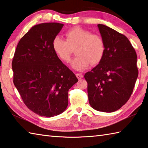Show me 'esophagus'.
Instances as JSON below:
<instances>
[{
	"instance_id": "obj_1",
	"label": "esophagus",
	"mask_w": 148,
	"mask_h": 148,
	"mask_svg": "<svg viewBox=\"0 0 148 148\" xmlns=\"http://www.w3.org/2000/svg\"><path fill=\"white\" fill-rule=\"evenodd\" d=\"M76 76H77L78 79H82V78H83L84 75L82 73H77L76 74Z\"/></svg>"
}]
</instances>
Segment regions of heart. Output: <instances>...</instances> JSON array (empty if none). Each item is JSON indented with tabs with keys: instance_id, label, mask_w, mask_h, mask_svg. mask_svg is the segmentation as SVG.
Instances as JSON below:
<instances>
[{
	"instance_id": "b5f03b06",
	"label": "heart",
	"mask_w": 148,
	"mask_h": 148,
	"mask_svg": "<svg viewBox=\"0 0 148 148\" xmlns=\"http://www.w3.org/2000/svg\"><path fill=\"white\" fill-rule=\"evenodd\" d=\"M66 40L60 36L55 37L52 48L58 57L64 62L70 60L73 49L77 55L71 61L72 68L83 71L90 65H97L104 57L105 42L100 36L92 34L90 31L75 27L66 33Z\"/></svg>"
}]
</instances>
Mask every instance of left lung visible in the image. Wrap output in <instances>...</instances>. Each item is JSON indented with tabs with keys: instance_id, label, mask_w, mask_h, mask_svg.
I'll return each instance as SVG.
<instances>
[{
	"instance_id": "left-lung-1",
	"label": "left lung",
	"mask_w": 148,
	"mask_h": 148,
	"mask_svg": "<svg viewBox=\"0 0 148 148\" xmlns=\"http://www.w3.org/2000/svg\"><path fill=\"white\" fill-rule=\"evenodd\" d=\"M104 40V57L84 75L89 102L94 110L113 112L127 102L135 87L138 71L137 56L126 36L103 24H98Z\"/></svg>"
}]
</instances>
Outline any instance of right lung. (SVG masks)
Returning <instances> with one entry per match:
<instances>
[{"label": "right lung", "mask_w": 148, "mask_h": 148, "mask_svg": "<svg viewBox=\"0 0 148 148\" xmlns=\"http://www.w3.org/2000/svg\"><path fill=\"white\" fill-rule=\"evenodd\" d=\"M63 26L49 22L33 26L18 42L12 61L14 85L25 105L46 117L65 111L68 92L78 82L52 48Z\"/></svg>", "instance_id": "obj_1"}]
</instances>
